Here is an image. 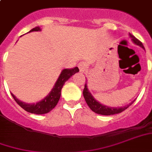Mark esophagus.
<instances>
[{"instance_id": "esophagus-1", "label": "esophagus", "mask_w": 152, "mask_h": 152, "mask_svg": "<svg viewBox=\"0 0 152 152\" xmlns=\"http://www.w3.org/2000/svg\"><path fill=\"white\" fill-rule=\"evenodd\" d=\"M78 67H79L80 72H86L87 68V64L86 62H84V61H80L78 64Z\"/></svg>"}]
</instances>
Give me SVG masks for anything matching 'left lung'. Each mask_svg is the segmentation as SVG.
I'll use <instances>...</instances> for the list:
<instances>
[{
  "instance_id": "left-lung-1",
  "label": "left lung",
  "mask_w": 152,
  "mask_h": 152,
  "mask_svg": "<svg viewBox=\"0 0 152 152\" xmlns=\"http://www.w3.org/2000/svg\"><path fill=\"white\" fill-rule=\"evenodd\" d=\"M129 36H130L132 41L133 43H135V44H137V45L140 46L141 48H144V47H143V44L142 43V42H140L138 39H136L135 37L132 35V34H129ZM144 49H145V48H144ZM83 95L84 98L86 99V102L87 103V104L90 107V109H91L93 112H94V113H98V114H101V115H113V114H116V113H122V112L124 111L125 109H128V107L133 103V101H135V100H133V101H132L130 104H128L124 106V107H117V108H115V107H109V106L104 105V104H102L99 102L97 101V100L94 98V96L91 94V93L90 92V91H89V89H88L86 82L85 88H84L83 90Z\"/></svg>"
}]
</instances>
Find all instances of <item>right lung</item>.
I'll list each match as a JSON object with an SVG mask.
<instances>
[{"label": "right lung", "mask_w": 152, "mask_h": 152, "mask_svg": "<svg viewBox=\"0 0 152 152\" xmlns=\"http://www.w3.org/2000/svg\"><path fill=\"white\" fill-rule=\"evenodd\" d=\"M40 30L41 28L38 26V27L32 28L29 32L40 31ZM78 72H79L78 67H75L72 69H63L54 85L53 88L52 89V91L48 93L46 97H44L42 100L37 103L28 104V103H25L18 99L13 94H11V95L17 104L25 111H27L28 113H35V114H44V113L50 112L51 110L54 109L55 106L58 104L59 99L61 97V88L63 87V85L65 84L66 80H68L69 78H71L74 74H76Z\"/></svg>", "instance_id": "obj_1"}]
</instances>
